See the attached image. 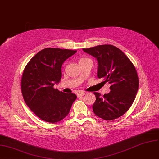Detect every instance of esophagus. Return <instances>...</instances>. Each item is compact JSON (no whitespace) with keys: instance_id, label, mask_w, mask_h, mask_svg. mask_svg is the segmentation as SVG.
Segmentation results:
<instances>
[{"instance_id":"esophagus-1","label":"esophagus","mask_w":159,"mask_h":159,"mask_svg":"<svg viewBox=\"0 0 159 159\" xmlns=\"http://www.w3.org/2000/svg\"><path fill=\"white\" fill-rule=\"evenodd\" d=\"M85 95V93L84 91H80L77 93V96L78 97H80V96H83Z\"/></svg>"}]
</instances>
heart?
Masks as SVG:
<instances>
[{"label": "heart", "mask_w": 159, "mask_h": 159, "mask_svg": "<svg viewBox=\"0 0 159 159\" xmlns=\"http://www.w3.org/2000/svg\"><path fill=\"white\" fill-rule=\"evenodd\" d=\"M85 59H87V58H81L80 60H85Z\"/></svg>", "instance_id": "obj_1"}]
</instances>
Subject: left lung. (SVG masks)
I'll use <instances>...</instances> for the list:
<instances>
[{"instance_id":"1","label":"left lung","mask_w":159,"mask_h":159,"mask_svg":"<svg viewBox=\"0 0 159 159\" xmlns=\"http://www.w3.org/2000/svg\"><path fill=\"white\" fill-rule=\"evenodd\" d=\"M83 51L97 59L98 77L103 78L105 82L111 85L110 93L103 96L94 93V113L106 120L121 117L131 107L139 87L134 65L120 49L112 45H100Z\"/></svg>"}]
</instances>
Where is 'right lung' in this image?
Listing matches in <instances>:
<instances>
[{
	"label": "right lung",
	"instance_id": "obj_1",
	"mask_svg": "<svg viewBox=\"0 0 159 159\" xmlns=\"http://www.w3.org/2000/svg\"><path fill=\"white\" fill-rule=\"evenodd\" d=\"M77 51L49 48L37 53L28 63L21 78L25 102L40 119L54 123L68 114L77 99L73 93L54 88L61 78V66Z\"/></svg>",
	"mask_w": 159,
	"mask_h": 159
}]
</instances>
